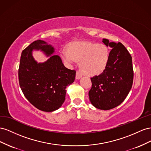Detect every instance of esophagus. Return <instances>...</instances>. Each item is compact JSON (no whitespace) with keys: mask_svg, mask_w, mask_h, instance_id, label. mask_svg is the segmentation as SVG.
<instances>
[{"mask_svg":"<svg viewBox=\"0 0 151 151\" xmlns=\"http://www.w3.org/2000/svg\"><path fill=\"white\" fill-rule=\"evenodd\" d=\"M81 77H82V74L80 72V71H76V79H80L81 78Z\"/></svg>","mask_w":151,"mask_h":151,"instance_id":"34e87169","label":"esophagus"}]
</instances>
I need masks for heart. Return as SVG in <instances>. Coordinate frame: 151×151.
Wrapping results in <instances>:
<instances>
[{"label":"heart","mask_w":151,"mask_h":151,"mask_svg":"<svg viewBox=\"0 0 151 151\" xmlns=\"http://www.w3.org/2000/svg\"><path fill=\"white\" fill-rule=\"evenodd\" d=\"M63 58L69 65L80 61V66L85 73L96 75L105 70L109 60L108 47L103 44L88 42H75L71 44L68 50L63 49Z\"/></svg>","instance_id":"1"}]
</instances>
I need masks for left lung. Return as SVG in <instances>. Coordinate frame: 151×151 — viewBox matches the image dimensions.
<instances>
[{
  "mask_svg": "<svg viewBox=\"0 0 151 151\" xmlns=\"http://www.w3.org/2000/svg\"><path fill=\"white\" fill-rule=\"evenodd\" d=\"M102 42L111 47L108 64L101 75L91 78L90 101L96 108L109 110L125 99L132 87L133 70L130 54L122 43Z\"/></svg>",
  "mask_w": 151,
  "mask_h": 151,
  "instance_id": "1",
  "label": "left lung"
}]
</instances>
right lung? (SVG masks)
<instances>
[{
    "mask_svg": "<svg viewBox=\"0 0 151 151\" xmlns=\"http://www.w3.org/2000/svg\"><path fill=\"white\" fill-rule=\"evenodd\" d=\"M33 50H40L50 58L38 63L32 55ZM54 52L53 47L43 40L32 42L21 53L19 83L25 97L38 109L52 112L58 109L65 100L66 88L75 79L76 71L64 66Z\"/></svg>",
    "mask_w": 151,
    "mask_h": 151,
    "instance_id": "add662e5",
    "label": "right lung"
}]
</instances>
